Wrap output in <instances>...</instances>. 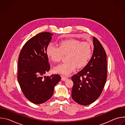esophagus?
<instances>
[{
    "label": "esophagus",
    "mask_w": 125,
    "mask_h": 125,
    "mask_svg": "<svg viewBox=\"0 0 125 125\" xmlns=\"http://www.w3.org/2000/svg\"><path fill=\"white\" fill-rule=\"evenodd\" d=\"M67 79H68V78H67V77H63V76H62V78H61L62 81H66Z\"/></svg>",
    "instance_id": "esophagus-1"
}]
</instances>
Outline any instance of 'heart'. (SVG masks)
Listing matches in <instances>:
<instances>
[{"label":"heart","mask_w":125,"mask_h":125,"mask_svg":"<svg viewBox=\"0 0 125 125\" xmlns=\"http://www.w3.org/2000/svg\"><path fill=\"white\" fill-rule=\"evenodd\" d=\"M46 51L48 57L55 62L60 61L63 55L67 54L66 59L68 61L54 68L55 73L64 76L69 75L77 67L82 68L85 66L92 54L90 43L75 39L61 41L59 47L50 43L47 45Z\"/></svg>","instance_id":"heart-1"}]
</instances>
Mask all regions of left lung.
<instances>
[{
    "label": "left lung",
    "instance_id": "8db88e82",
    "mask_svg": "<svg viewBox=\"0 0 125 125\" xmlns=\"http://www.w3.org/2000/svg\"><path fill=\"white\" fill-rule=\"evenodd\" d=\"M93 56L85 67L72 77V97L77 103L87 105L95 101L102 92L107 79L106 53L94 37Z\"/></svg>",
    "mask_w": 125,
    "mask_h": 125
}]
</instances>
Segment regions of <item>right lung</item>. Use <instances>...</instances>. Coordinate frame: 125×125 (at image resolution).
I'll use <instances>...</instances> for the list:
<instances>
[{
  "mask_svg": "<svg viewBox=\"0 0 125 125\" xmlns=\"http://www.w3.org/2000/svg\"><path fill=\"white\" fill-rule=\"evenodd\" d=\"M52 35L38 33L26 42L19 54L18 81L25 97L34 104L49 100L61 79L58 74L43 77L50 68L46 50Z\"/></svg>",
  "mask_w": 125,
  "mask_h": 125,
  "instance_id": "1",
  "label": "right lung"
}]
</instances>
